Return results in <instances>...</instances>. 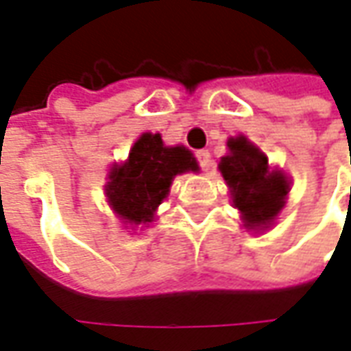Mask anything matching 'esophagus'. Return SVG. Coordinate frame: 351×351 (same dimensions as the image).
<instances>
[{"mask_svg":"<svg viewBox=\"0 0 351 351\" xmlns=\"http://www.w3.org/2000/svg\"><path fill=\"white\" fill-rule=\"evenodd\" d=\"M197 160H199V166L204 171L210 170V166H212V156H210V152L208 151H199L197 152Z\"/></svg>","mask_w":351,"mask_h":351,"instance_id":"obj_1","label":"esophagus"}]
</instances>
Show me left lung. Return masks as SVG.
<instances>
[{"label":"left lung","mask_w":351,"mask_h":351,"mask_svg":"<svg viewBox=\"0 0 351 351\" xmlns=\"http://www.w3.org/2000/svg\"><path fill=\"white\" fill-rule=\"evenodd\" d=\"M229 154L219 162V171L231 187L233 204L241 210L245 227L260 229L281 212L289 181L279 171H269L267 156L246 137L227 141Z\"/></svg>","instance_id":"1"}]
</instances>
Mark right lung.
<instances>
[{
  "label": "right lung",
  "mask_w": 351,
  "mask_h": 351,
  "mask_svg": "<svg viewBox=\"0 0 351 351\" xmlns=\"http://www.w3.org/2000/svg\"><path fill=\"white\" fill-rule=\"evenodd\" d=\"M197 171V160L185 147H164L160 134H143L124 166L110 171L106 197L128 223H147L166 199L173 178Z\"/></svg>",
  "instance_id": "right-lung-1"
}]
</instances>
